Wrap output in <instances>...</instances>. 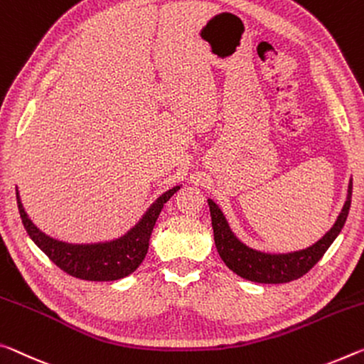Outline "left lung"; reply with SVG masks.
Wrapping results in <instances>:
<instances>
[{
    "mask_svg": "<svg viewBox=\"0 0 364 364\" xmlns=\"http://www.w3.org/2000/svg\"><path fill=\"white\" fill-rule=\"evenodd\" d=\"M351 188H353V183L350 180L347 199H345L342 210L331 230L314 245L291 252H265L245 245L233 233L220 207L212 199H207L212 217L213 240H215L218 255L225 265L233 270L236 275L256 282V284H287V282L299 279L319 262L328 246L342 232L351 205Z\"/></svg>",
    "mask_w": 364,
    "mask_h": 364,
    "instance_id": "8db88e82",
    "label": "left lung"
}]
</instances>
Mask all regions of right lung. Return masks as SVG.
I'll list each match as a JSON object with an SVG mask.
<instances>
[{
	"instance_id": "add662e5",
	"label": "right lung",
	"mask_w": 364,
	"mask_h": 364,
	"mask_svg": "<svg viewBox=\"0 0 364 364\" xmlns=\"http://www.w3.org/2000/svg\"><path fill=\"white\" fill-rule=\"evenodd\" d=\"M180 188L181 184H176L161 193L124 235L113 240L97 241V243H68V241L56 240L47 235L31 220L17 189L16 198L26 232L58 267L76 279L113 282L124 279L139 267L147 255L149 240H151L152 230L164 209V204Z\"/></svg>"
}]
</instances>
